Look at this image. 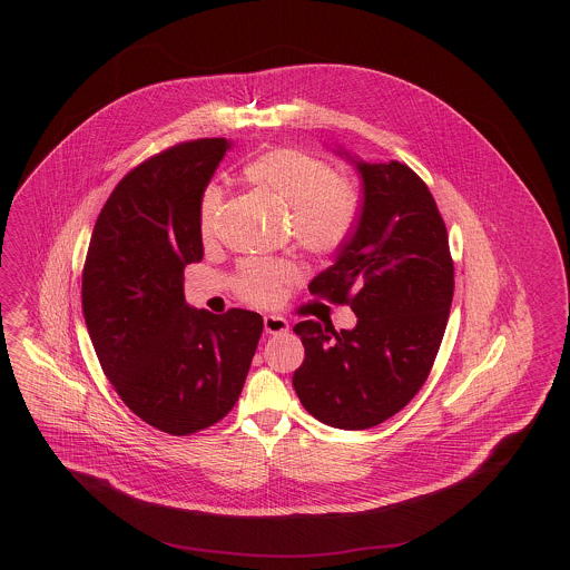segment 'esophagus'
<instances>
[{
    "instance_id": "obj_1",
    "label": "esophagus",
    "mask_w": 570,
    "mask_h": 570,
    "mask_svg": "<svg viewBox=\"0 0 570 570\" xmlns=\"http://www.w3.org/2000/svg\"><path fill=\"white\" fill-rule=\"evenodd\" d=\"M263 328H265L267 335H276V333H285V331L289 328V325H287V321L281 318V316H265V318H263Z\"/></svg>"
}]
</instances>
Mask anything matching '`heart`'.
I'll return each instance as SVG.
<instances>
[{
  "label": "heart",
  "instance_id": "1",
  "mask_svg": "<svg viewBox=\"0 0 570 570\" xmlns=\"http://www.w3.org/2000/svg\"><path fill=\"white\" fill-rule=\"evenodd\" d=\"M245 179L267 193L276 204L292 210L296 233L314 245L337 244L355 215L353 188L335 179L325 163L298 151H269L244 168ZM219 193L213 188L204 199L202 235L213 237V217ZM285 265H254L239 281V294L249 303L267 301L278 283L287 278Z\"/></svg>",
  "mask_w": 570,
  "mask_h": 570
}]
</instances>
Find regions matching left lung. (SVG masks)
Segmentation results:
<instances>
[{
	"label": "left lung",
	"mask_w": 570,
	"mask_h": 570,
	"mask_svg": "<svg viewBox=\"0 0 570 570\" xmlns=\"http://www.w3.org/2000/svg\"><path fill=\"white\" fill-rule=\"evenodd\" d=\"M333 151L355 166L362 208L309 292L351 305L357 325L294 326L305 360L292 384L318 421L366 430L397 414L428 380L450 316L454 265L434 197L412 168Z\"/></svg>",
	"instance_id": "8db88e82"
}]
</instances>
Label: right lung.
<instances>
[{"instance_id":"obj_1","label":"right lung","mask_w":570,"mask_h":570,"mask_svg":"<svg viewBox=\"0 0 570 570\" xmlns=\"http://www.w3.org/2000/svg\"><path fill=\"white\" fill-rule=\"evenodd\" d=\"M233 147L181 142L127 173L105 202L82 269V316L120 400L149 425L193 434L237 404L263 331L256 312L215 316L184 298L204 256L202 197Z\"/></svg>"}]
</instances>
